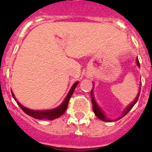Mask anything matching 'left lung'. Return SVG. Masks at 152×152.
<instances>
[{
    "instance_id": "obj_1",
    "label": "left lung",
    "mask_w": 152,
    "mask_h": 152,
    "mask_svg": "<svg viewBox=\"0 0 152 152\" xmlns=\"http://www.w3.org/2000/svg\"><path fill=\"white\" fill-rule=\"evenodd\" d=\"M136 64L138 65V66L140 67V63H139V61H138V57H137V59H136ZM92 89H93V87H92ZM92 89V91H91V99H92V109H93V112H94L95 115H96V117H98V118H99V119H101L102 121H104V122H112V120L109 119V118L106 117V115H105V113H104L103 112H102V110L100 109V107L98 105V104H97V102H96V100H95L94 95H93ZM139 95H140V92H138V96H136L135 99H134V101H133L132 102V103L130 104V105H129V106H128V107L125 109V110L123 111V114H122V116L120 117V118H122V117H124L125 115L129 113V111L132 109V107L134 105V104L136 103L137 101H138V97H139ZM118 119H119V118H118Z\"/></svg>"
}]
</instances>
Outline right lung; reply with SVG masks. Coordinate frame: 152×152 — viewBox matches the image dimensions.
<instances>
[{
    "label": "right lung",
    "mask_w": 152,
    "mask_h": 152,
    "mask_svg": "<svg viewBox=\"0 0 152 152\" xmlns=\"http://www.w3.org/2000/svg\"><path fill=\"white\" fill-rule=\"evenodd\" d=\"M79 82H76L71 87L70 90L68 92L67 96H66L65 99L63 100V103L61 105H60L58 107L55 108V109H49V110H33V109H30L27 107H24L23 105H21L19 102L17 100V99L14 97V94L12 93V96L14 97V99H15V101H17V103L19 105L20 109L24 112L25 113L28 115L31 116L33 118H37V119H47V120H53L56 118H59L60 116H61L63 113H65L66 110L67 109V106H68L69 101V99H70L71 96L72 95L73 92H74L75 89H76V86L78 85Z\"/></svg>",
    "instance_id": "obj_1"
}]
</instances>
